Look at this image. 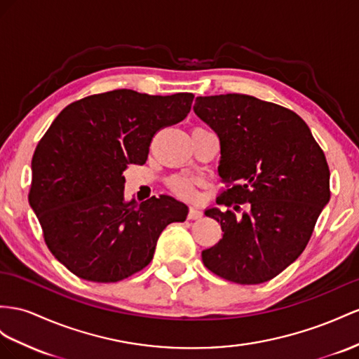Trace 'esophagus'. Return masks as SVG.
Segmentation results:
<instances>
[{
  "instance_id": "34e87169",
  "label": "esophagus",
  "mask_w": 359,
  "mask_h": 359,
  "mask_svg": "<svg viewBox=\"0 0 359 359\" xmlns=\"http://www.w3.org/2000/svg\"><path fill=\"white\" fill-rule=\"evenodd\" d=\"M201 217H203V212H201L198 208H194V206L189 208V212H188V218L189 219H198Z\"/></svg>"
}]
</instances>
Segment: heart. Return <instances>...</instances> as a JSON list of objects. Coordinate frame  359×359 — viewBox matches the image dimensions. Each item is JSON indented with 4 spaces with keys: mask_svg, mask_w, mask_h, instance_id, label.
I'll return each mask as SVG.
<instances>
[{
    "mask_svg": "<svg viewBox=\"0 0 359 359\" xmlns=\"http://www.w3.org/2000/svg\"><path fill=\"white\" fill-rule=\"evenodd\" d=\"M171 189L174 194H177L179 197L183 198H192L196 194V180L188 179V177H174L171 180Z\"/></svg>",
    "mask_w": 359,
    "mask_h": 359,
    "instance_id": "1",
    "label": "heart"
}]
</instances>
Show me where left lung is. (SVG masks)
I'll list each match as a JSON object with an SVG mask.
<instances>
[{
  "label": "left lung",
  "instance_id": "left-lung-1",
  "mask_svg": "<svg viewBox=\"0 0 359 359\" xmlns=\"http://www.w3.org/2000/svg\"><path fill=\"white\" fill-rule=\"evenodd\" d=\"M194 112L219 140L218 176L233 185L208 208L223 238L201 252L219 278L256 285L296 261L330 198L329 167L309 127L292 110L252 95L197 97Z\"/></svg>",
  "mask_w": 359,
  "mask_h": 359
}]
</instances>
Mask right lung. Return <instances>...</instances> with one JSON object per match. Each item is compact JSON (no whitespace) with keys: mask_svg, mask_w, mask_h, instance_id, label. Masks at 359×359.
<instances>
[{"mask_svg":"<svg viewBox=\"0 0 359 359\" xmlns=\"http://www.w3.org/2000/svg\"><path fill=\"white\" fill-rule=\"evenodd\" d=\"M194 95L116 89L71 103L32 159L30 206L60 264L90 282H118L150 264L170 223L188 206L170 196L124 200L127 165L149 158L154 133L185 119Z\"/></svg>","mask_w":359,"mask_h":359,"instance_id":"add662e5","label":"right lung"}]
</instances>
